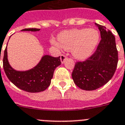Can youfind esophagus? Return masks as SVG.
Returning a JSON list of instances; mask_svg holds the SVG:
<instances>
[{
    "mask_svg": "<svg viewBox=\"0 0 125 125\" xmlns=\"http://www.w3.org/2000/svg\"><path fill=\"white\" fill-rule=\"evenodd\" d=\"M65 59H66V56L63 54L61 55V56H60V60H61V62L62 63H63Z\"/></svg>",
    "mask_w": 125,
    "mask_h": 125,
    "instance_id": "obj_1",
    "label": "esophagus"
}]
</instances>
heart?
<instances>
[{"mask_svg":"<svg viewBox=\"0 0 125 125\" xmlns=\"http://www.w3.org/2000/svg\"><path fill=\"white\" fill-rule=\"evenodd\" d=\"M100 40L98 32L93 29H72L61 32L58 36V48L71 50L76 59L83 60L93 53Z\"/></svg>","mask_w":125,"mask_h":125,"instance_id":"obj_1","label":"heart"}]
</instances>
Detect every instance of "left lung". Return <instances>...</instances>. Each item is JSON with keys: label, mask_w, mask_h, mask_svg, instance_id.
<instances>
[{"label": "left lung", "mask_w": 125, "mask_h": 125, "mask_svg": "<svg viewBox=\"0 0 125 125\" xmlns=\"http://www.w3.org/2000/svg\"><path fill=\"white\" fill-rule=\"evenodd\" d=\"M95 25L102 38L97 49L87 60L76 62L72 74L75 85L84 90H94L108 83L118 61L115 36L104 26Z\"/></svg>", "instance_id": "1"}]
</instances>
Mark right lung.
I'll return each mask as SVG.
<instances>
[{"label": "right lung", "mask_w": 125, "mask_h": 125, "mask_svg": "<svg viewBox=\"0 0 125 125\" xmlns=\"http://www.w3.org/2000/svg\"><path fill=\"white\" fill-rule=\"evenodd\" d=\"M39 30V29H25L21 31L36 32ZM60 65V57H53L45 55L32 69L17 71L12 68L8 61L7 47L4 50L3 67L7 78L17 87L29 93L45 90L50 86L55 69Z\"/></svg>", "instance_id": "right-lung-1"}]
</instances>
